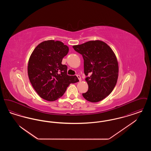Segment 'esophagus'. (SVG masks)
<instances>
[{
	"mask_svg": "<svg viewBox=\"0 0 151 151\" xmlns=\"http://www.w3.org/2000/svg\"><path fill=\"white\" fill-rule=\"evenodd\" d=\"M76 76H77L78 78L79 79V81H81V77H80V75H77Z\"/></svg>",
	"mask_w": 151,
	"mask_h": 151,
	"instance_id": "esophagus-1",
	"label": "esophagus"
}]
</instances>
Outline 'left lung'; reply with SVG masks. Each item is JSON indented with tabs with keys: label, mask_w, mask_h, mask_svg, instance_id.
<instances>
[{
	"label": "left lung",
	"mask_w": 151,
	"mask_h": 151,
	"mask_svg": "<svg viewBox=\"0 0 151 151\" xmlns=\"http://www.w3.org/2000/svg\"><path fill=\"white\" fill-rule=\"evenodd\" d=\"M73 48L84 59L88 90L83 96L92 102L102 100L111 93L116 84L118 64L115 54L106 43L99 40L75 45Z\"/></svg>",
	"instance_id": "1"
}]
</instances>
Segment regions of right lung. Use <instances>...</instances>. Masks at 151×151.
I'll return each mask as SVG.
<instances>
[{"label":"right lung","mask_w":151,"mask_h":151,"mask_svg":"<svg viewBox=\"0 0 151 151\" xmlns=\"http://www.w3.org/2000/svg\"><path fill=\"white\" fill-rule=\"evenodd\" d=\"M68 50L63 42L48 40L40 43L30 57L29 80L36 92L45 100H57L70 84L79 81L76 76L67 75V66L62 64Z\"/></svg>","instance_id":"obj_1"}]
</instances>
